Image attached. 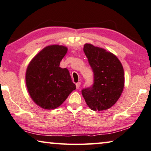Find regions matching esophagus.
<instances>
[{
	"mask_svg": "<svg viewBox=\"0 0 151 151\" xmlns=\"http://www.w3.org/2000/svg\"><path fill=\"white\" fill-rule=\"evenodd\" d=\"M80 85H81V82H78V83H76V89H79V87H80Z\"/></svg>",
	"mask_w": 151,
	"mask_h": 151,
	"instance_id": "esophagus-1",
	"label": "esophagus"
}]
</instances>
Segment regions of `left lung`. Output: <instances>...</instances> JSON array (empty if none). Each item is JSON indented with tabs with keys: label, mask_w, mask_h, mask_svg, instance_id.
I'll return each mask as SVG.
<instances>
[{
	"label": "left lung",
	"mask_w": 151,
	"mask_h": 151,
	"mask_svg": "<svg viewBox=\"0 0 151 151\" xmlns=\"http://www.w3.org/2000/svg\"><path fill=\"white\" fill-rule=\"evenodd\" d=\"M83 51L93 70V83L82 89V95L92 111L109 109L120 98L124 87L122 64L112 53L91 44H85Z\"/></svg>",
	"instance_id": "left-lung-1"
}]
</instances>
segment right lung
Returning a JSON list of instances; mask_svg holds the SVG:
<instances>
[{"label":"right lung","mask_w":151,"mask_h":151,"mask_svg":"<svg viewBox=\"0 0 151 151\" xmlns=\"http://www.w3.org/2000/svg\"><path fill=\"white\" fill-rule=\"evenodd\" d=\"M67 50L66 47L57 45L46 47L28 65L27 88L34 102L42 109L60 106L76 89L68 69L60 67Z\"/></svg>","instance_id":"right-lung-1"}]
</instances>
